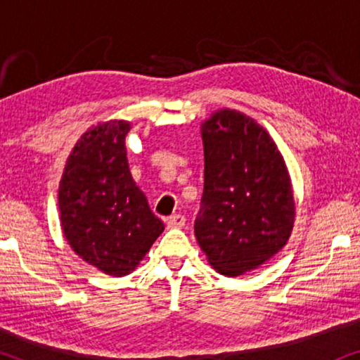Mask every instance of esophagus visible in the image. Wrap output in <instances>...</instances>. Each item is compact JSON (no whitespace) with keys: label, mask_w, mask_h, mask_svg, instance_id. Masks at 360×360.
<instances>
[{"label":"esophagus","mask_w":360,"mask_h":360,"mask_svg":"<svg viewBox=\"0 0 360 360\" xmlns=\"http://www.w3.org/2000/svg\"><path fill=\"white\" fill-rule=\"evenodd\" d=\"M167 226H169V228H184L185 216L184 214H172L170 218L167 219Z\"/></svg>","instance_id":"34e87169"}]
</instances>
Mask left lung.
Returning <instances> with one entry per match:
<instances>
[{
	"label": "left lung",
	"mask_w": 360,
	"mask_h": 360,
	"mask_svg": "<svg viewBox=\"0 0 360 360\" xmlns=\"http://www.w3.org/2000/svg\"><path fill=\"white\" fill-rule=\"evenodd\" d=\"M205 186L195 236L226 277L260 267L288 243L295 223L290 174L269 132L236 110L201 122Z\"/></svg>",
	"instance_id": "obj_1"
}]
</instances>
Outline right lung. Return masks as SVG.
I'll list each match as a JSON object with an SVG mask.
<instances>
[{
	"mask_svg": "<svg viewBox=\"0 0 360 360\" xmlns=\"http://www.w3.org/2000/svg\"><path fill=\"white\" fill-rule=\"evenodd\" d=\"M131 122L111 120L77 141L58 185V213L78 257L111 277L131 274L164 231L132 180L126 136Z\"/></svg>",
	"mask_w": 360,
	"mask_h": 360,
	"instance_id": "add662e5",
	"label": "right lung"
}]
</instances>
